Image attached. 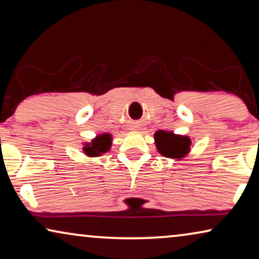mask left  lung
<instances>
[{
	"mask_svg": "<svg viewBox=\"0 0 259 259\" xmlns=\"http://www.w3.org/2000/svg\"><path fill=\"white\" fill-rule=\"evenodd\" d=\"M154 143L157 151L161 156L180 160L191 151L192 141L188 136L176 135L172 131L158 130L154 133Z\"/></svg>",
	"mask_w": 259,
	"mask_h": 259,
	"instance_id": "1",
	"label": "left lung"
}]
</instances>
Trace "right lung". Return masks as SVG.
Instances as JSON below:
<instances>
[{
  "mask_svg": "<svg viewBox=\"0 0 259 259\" xmlns=\"http://www.w3.org/2000/svg\"><path fill=\"white\" fill-rule=\"evenodd\" d=\"M111 143H113L111 134H100L95 138H93L90 143H83L82 151L87 157H100L103 153L109 151L111 148Z\"/></svg>",
  "mask_w": 259,
  "mask_h": 259,
  "instance_id": "1",
  "label": "right lung"
}]
</instances>
